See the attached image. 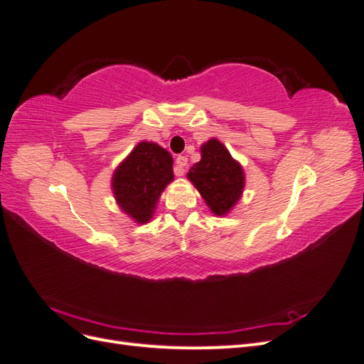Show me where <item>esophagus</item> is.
Returning a JSON list of instances; mask_svg holds the SVG:
<instances>
[{"mask_svg": "<svg viewBox=\"0 0 364 364\" xmlns=\"http://www.w3.org/2000/svg\"><path fill=\"white\" fill-rule=\"evenodd\" d=\"M186 164H188V158H186V156H178V158H176V174L182 176L185 173Z\"/></svg>", "mask_w": 364, "mask_h": 364, "instance_id": "obj_1", "label": "esophagus"}]
</instances>
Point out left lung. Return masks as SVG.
<instances>
[{"mask_svg": "<svg viewBox=\"0 0 364 364\" xmlns=\"http://www.w3.org/2000/svg\"><path fill=\"white\" fill-rule=\"evenodd\" d=\"M188 179L215 215L228 214L245 188L243 168L217 139L202 146V159L193 165Z\"/></svg>", "mask_w": 364, "mask_h": 364, "instance_id": "obj_1", "label": "left lung"}]
</instances>
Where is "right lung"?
<instances>
[{"mask_svg": "<svg viewBox=\"0 0 364 364\" xmlns=\"http://www.w3.org/2000/svg\"><path fill=\"white\" fill-rule=\"evenodd\" d=\"M173 181V158L155 142H139L112 178L115 199L136 223H147L167 183Z\"/></svg>", "mask_w": 364, "mask_h": 364, "instance_id": "obj_1", "label": "right lung"}]
</instances>
